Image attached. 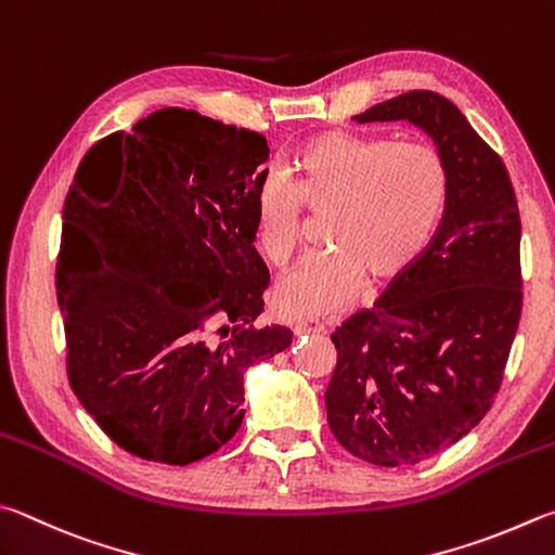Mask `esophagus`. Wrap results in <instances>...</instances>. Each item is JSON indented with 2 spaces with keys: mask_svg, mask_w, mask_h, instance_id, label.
<instances>
[{
  "mask_svg": "<svg viewBox=\"0 0 555 555\" xmlns=\"http://www.w3.org/2000/svg\"><path fill=\"white\" fill-rule=\"evenodd\" d=\"M296 335H318V332H325V325L318 320H300L294 327Z\"/></svg>",
  "mask_w": 555,
  "mask_h": 555,
  "instance_id": "obj_1",
  "label": "esophagus"
}]
</instances>
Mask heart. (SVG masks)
<instances>
[{
  "label": "heart",
  "mask_w": 555,
  "mask_h": 555,
  "mask_svg": "<svg viewBox=\"0 0 555 555\" xmlns=\"http://www.w3.org/2000/svg\"><path fill=\"white\" fill-rule=\"evenodd\" d=\"M294 189L279 177L259 184L255 237L284 267L300 245V206L327 216L332 251L300 261L274 288V310L296 320L354 304L364 288L388 286L415 264L437 235L451 194L444 155L427 143L325 130L291 159Z\"/></svg>",
  "instance_id": "obj_1"
}]
</instances>
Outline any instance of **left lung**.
<instances>
[{"instance_id":"left-lung-1","label":"left lung","mask_w":555,"mask_h":555,"mask_svg":"<svg viewBox=\"0 0 555 555\" xmlns=\"http://www.w3.org/2000/svg\"><path fill=\"white\" fill-rule=\"evenodd\" d=\"M354 120H408L451 172L429 247L332 332V435L374 466H410L466 437L498 396L521 315L519 208L502 159L447 96L415 89Z\"/></svg>"}]
</instances>
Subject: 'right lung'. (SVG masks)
<instances>
[{"label":"right lung","mask_w":555,"mask_h":555,"mask_svg":"<svg viewBox=\"0 0 555 555\" xmlns=\"http://www.w3.org/2000/svg\"><path fill=\"white\" fill-rule=\"evenodd\" d=\"M267 159L264 135L167 106L77 167L55 274L67 376L138 459L186 466L218 451L243 425L247 369L291 345L288 327H255Z\"/></svg>","instance_id":"right-lung-1"}]
</instances>
